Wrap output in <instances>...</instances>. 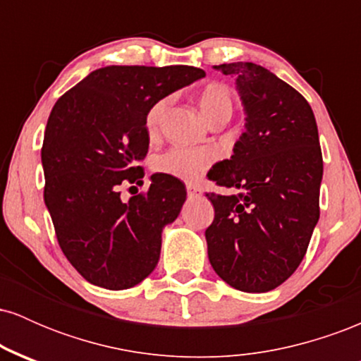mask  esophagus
Here are the masks:
<instances>
[{
	"instance_id": "34e87169",
	"label": "esophagus",
	"mask_w": 361,
	"mask_h": 361,
	"mask_svg": "<svg viewBox=\"0 0 361 361\" xmlns=\"http://www.w3.org/2000/svg\"><path fill=\"white\" fill-rule=\"evenodd\" d=\"M186 193H188L190 198L198 197V195H200V188H198V186H195V185H186Z\"/></svg>"
}]
</instances>
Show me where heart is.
<instances>
[{
	"label": "heart",
	"instance_id": "heart-1",
	"mask_svg": "<svg viewBox=\"0 0 361 361\" xmlns=\"http://www.w3.org/2000/svg\"><path fill=\"white\" fill-rule=\"evenodd\" d=\"M197 100L202 114L210 126L219 120H229L233 115V97H231L229 88L221 82L207 85L198 93ZM169 105H171V97H163L149 106L146 114V130L149 135H156L159 132L161 122H163ZM214 159V152L209 149L171 147L156 157L154 168L163 175L186 181V183H193L212 166Z\"/></svg>",
	"mask_w": 361,
	"mask_h": 361
}]
</instances>
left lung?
I'll return each mask as SVG.
<instances>
[{"mask_svg":"<svg viewBox=\"0 0 361 361\" xmlns=\"http://www.w3.org/2000/svg\"><path fill=\"white\" fill-rule=\"evenodd\" d=\"M235 78L246 132L209 180L215 215L205 239L212 268L241 292H268L299 268L319 221L322 152L312 109L295 88L252 62L214 66Z\"/></svg>","mask_w":361,"mask_h":361,"instance_id":"left-lung-1","label":"left lung"}]
</instances>
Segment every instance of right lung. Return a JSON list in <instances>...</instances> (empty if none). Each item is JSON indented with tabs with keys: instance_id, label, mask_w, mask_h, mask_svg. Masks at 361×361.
Segmentation results:
<instances>
[{
	"instance_id": "1",
	"label": "right lung",
	"mask_w": 361,
	"mask_h": 361,
	"mask_svg": "<svg viewBox=\"0 0 361 361\" xmlns=\"http://www.w3.org/2000/svg\"><path fill=\"white\" fill-rule=\"evenodd\" d=\"M204 76L193 66H106L54 105L42 144L44 200L62 252L90 283L130 288L156 268L161 231L180 214L185 185L152 175L147 192L127 202L120 186L142 185L149 106Z\"/></svg>"
}]
</instances>
